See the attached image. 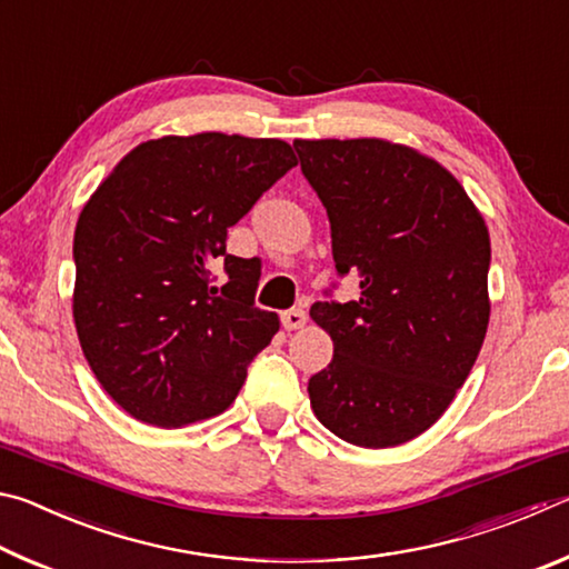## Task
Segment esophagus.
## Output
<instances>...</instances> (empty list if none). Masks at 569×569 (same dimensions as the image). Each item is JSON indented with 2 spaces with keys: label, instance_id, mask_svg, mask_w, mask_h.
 Returning a JSON list of instances; mask_svg holds the SVG:
<instances>
[{
  "label": "esophagus",
  "instance_id": "34e87169",
  "mask_svg": "<svg viewBox=\"0 0 569 569\" xmlns=\"http://www.w3.org/2000/svg\"><path fill=\"white\" fill-rule=\"evenodd\" d=\"M308 321L306 311H301V308H291V311H283L281 313V323L286 331H296V329H303Z\"/></svg>",
  "mask_w": 569,
  "mask_h": 569
}]
</instances>
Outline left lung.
<instances>
[{"label": "left lung", "instance_id": "left-lung-1", "mask_svg": "<svg viewBox=\"0 0 569 569\" xmlns=\"http://www.w3.org/2000/svg\"><path fill=\"white\" fill-rule=\"evenodd\" d=\"M329 213L336 271L361 296L319 301L333 359L308 381L326 429L356 447L419 437L455 401L489 323V230L435 158L379 138L296 140Z\"/></svg>", "mask_w": 569, "mask_h": 569}]
</instances>
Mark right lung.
I'll use <instances>...</instances> for the list:
<instances>
[{"instance_id":"add662e5","label":"right lung","mask_w":569,"mask_h":569,"mask_svg":"<svg viewBox=\"0 0 569 569\" xmlns=\"http://www.w3.org/2000/svg\"><path fill=\"white\" fill-rule=\"evenodd\" d=\"M276 138L166 134L130 150L74 228L72 316L112 401L156 427L216 417L278 331L256 308L253 258L226 253L228 228L296 166ZM224 261L229 281L214 286Z\"/></svg>"}]
</instances>
